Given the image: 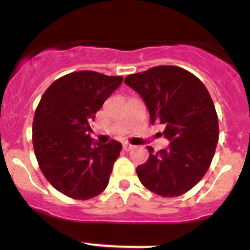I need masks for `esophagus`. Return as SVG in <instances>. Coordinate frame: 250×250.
Returning <instances> with one entry per match:
<instances>
[{
    "mask_svg": "<svg viewBox=\"0 0 250 250\" xmlns=\"http://www.w3.org/2000/svg\"><path fill=\"white\" fill-rule=\"evenodd\" d=\"M133 147H134V146H133L132 144H128V143H125V144H123V148H125V151H129V150H132Z\"/></svg>",
    "mask_w": 250,
    "mask_h": 250,
    "instance_id": "obj_1",
    "label": "esophagus"
}]
</instances>
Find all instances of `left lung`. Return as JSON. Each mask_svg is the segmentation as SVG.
<instances>
[{
    "label": "left lung",
    "mask_w": 250,
    "mask_h": 250,
    "mask_svg": "<svg viewBox=\"0 0 250 250\" xmlns=\"http://www.w3.org/2000/svg\"><path fill=\"white\" fill-rule=\"evenodd\" d=\"M125 84L139 93L151 123L166 125L170 141L138 166L140 183L162 197H176L193 188L208 170L219 140L215 106L206 85L188 70L173 65L129 75Z\"/></svg>",
    "instance_id": "8db88e82"
}]
</instances>
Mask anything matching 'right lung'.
<instances>
[{"label": "right lung", "instance_id": "right-lung-1", "mask_svg": "<svg viewBox=\"0 0 250 250\" xmlns=\"http://www.w3.org/2000/svg\"><path fill=\"white\" fill-rule=\"evenodd\" d=\"M122 76L76 71L55 80L42 95L32 122V144L48 183L74 200L100 195L109 184L122 145L90 138V122Z\"/></svg>", "mask_w": 250, "mask_h": 250}]
</instances>
